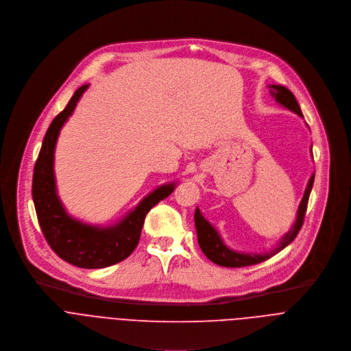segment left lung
<instances>
[{
    "label": "left lung",
    "mask_w": 351,
    "mask_h": 351,
    "mask_svg": "<svg viewBox=\"0 0 351 351\" xmlns=\"http://www.w3.org/2000/svg\"><path fill=\"white\" fill-rule=\"evenodd\" d=\"M271 90V95L275 98V101L278 104H281L282 106H285L287 109L298 113L300 117H303V113L300 110V106L295 98V95L284 86H268ZM314 184V173L311 174L307 188L304 191L303 199L299 204V210H298V216H296V221L293 224V227L289 230L288 234H285L282 237V239L278 242V245L265 253H241V252H235L232 249H230L223 238L220 237V234L217 232V230L210 224L200 213L199 207H196L195 210V227H196V234H197V242L199 246L202 249V252L204 253V256L212 260L213 263L223 265V267H246V265H253V264H258L261 261H265L267 258L272 257L274 254H276L278 252H281L282 249H285L299 234L303 221H304V216H306V210H307V203H308V197H310V192Z\"/></svg>",
    "instance_id": "8db88e82"
}]
</instances>
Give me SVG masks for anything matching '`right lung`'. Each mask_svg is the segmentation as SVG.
I'll use <instances>...</instances> for the list:
<instances>
[{"label":"right lung","instance_id":"right-lung-1","mask_svg":"<svg viewBox=\"0 0 351 351\" xmlns=\"http://www.w3.org/2000/svg\"><path fill=\"white\" fill-rule=\"evenodd\" d=\"M87 88L88 84L76 90L67 106L48 127L34 166L32 195L38 224L51 249L64 261L80 268H105L123 261L134 252L148 212L174 191L176 182L151 192L113 226H90L67 215L56 193L53 154L62 125L72 116Z\"/></svg>","mask_w":351,"mask_h":351}]
</instances>
